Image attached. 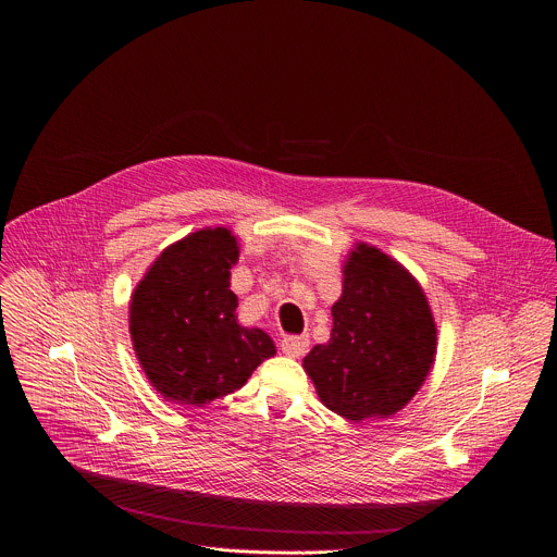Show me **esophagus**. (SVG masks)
Segmentation results:
<instances>
[{"mask_svg":"<svg viewBox=\"0 0 557 557\" xmlns=\"http://www.w3.org/2000/svg\"><path fill=\"white\" fill-rule=\"evenodd\" d=\"M308 346H310L308 337H284L280 348H282V352H284L286 357L299 359V357H304V355L308 352Z\"/></svg>","mask_w":557,"mask_h":557,"instance_id":"obj_1","label":"esophagus"}]
</instances>
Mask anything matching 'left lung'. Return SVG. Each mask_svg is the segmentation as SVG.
<instances>
[{"label": "left lung", "instance_id": "8db88e82", "mask_svg": "<svg viewBox=\"0 0 557 557\" xmlns=\"http://www.w3.org/2000/svg\"><path fill=\"white\" fill-rule=\"evenodd\" d=\"M333 331L304 357L320 401L361 423L404 410L436 361V322L419 280L381 249L357 243L342 267Z\"/></svg>", "mask_w": 557, "mask_h": 557}]
</instances>
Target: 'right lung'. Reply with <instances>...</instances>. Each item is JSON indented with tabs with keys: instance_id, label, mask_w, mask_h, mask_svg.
<instances>
[{
	"instance_id": "right-lung-1",
	"label": "right lung",
	"mask_w": 557,
	"mask_h": 557,
	"mask_svg": "<svg viewBox=\"0 0 557 557\" xmlns=\"http://www.w3.org/2000/svg\"><path fill=\"white\" fill-rule=\"evenodd\" d=\"M237 258L240 245L228 228L205 226L158 256L132 293L136 359L170 404L205 408L240 389L275 355L262 329L237 324L231 290Z\"/></svg>"
}]
</instances>
